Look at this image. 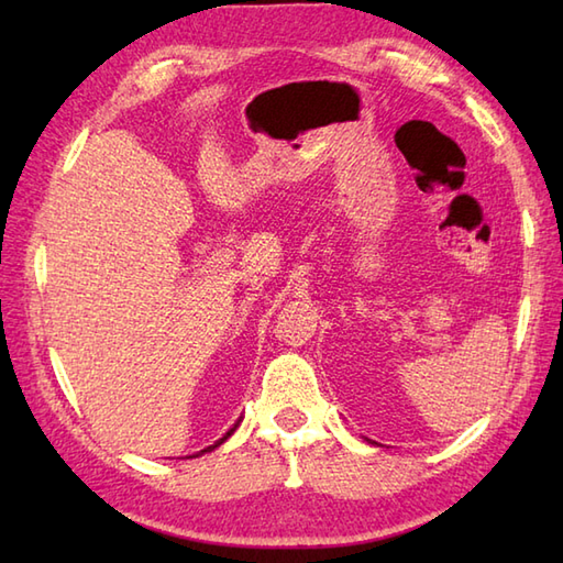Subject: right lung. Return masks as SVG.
<instances>
[{
    "instance_id": "right-lung-1",
    "label": "right lung",
    "mask_w": 563,
    "mask_h": 563,
    "mask_svg": "<svg viewBox=\"0 0 563 563\" xmlns=\"http://www.w3.org/2000/svg\"><path fill=\"white\" fill-rule=\"evenodd\" d=\"M234 428H236V426H234ZM234 428H232V430H227V433H224V435H222V438H220L218 442H214V445H210V448H206V450H200L198 454H206V452H210V450H214V448H220V445H222V442H224L227 438H230V435L234 433ZM198 454H194V457H198Z\"/></svg>"
}]
</instances>
